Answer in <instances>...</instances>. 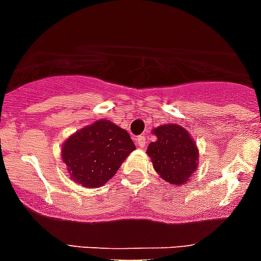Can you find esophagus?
<instances>
[{
    "label": "esophagus",
    "instance_id": "esophagus-1",
    "mask_svg": "<svg viewBox=\"0 0 261 261\" xmlns=\"http://www.w3.org/2000/svg\"><path fill=\"white\" fill-rule=\"evenodd\" d=\"M137 144H138V147H146V144H147V141H146V137L144 135H141V137H138L137 139Z\"/></svg>",
    "mask_w": 261,
    "mask_h": 261
}]
</instances>
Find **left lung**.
Instances as JSON below:
<instances>
[{
  "mask_svg": "<svg viewBox=\"0 0 261 261\" xmlns=\"http://www.w3.org/2000/svg\"><path fill=\"white\" fill-rule=\"evenodd\" d=\"M156 141L148 144L147 154L155 171L170 185L188 181L198 168V147L187 130L179 124H166L154 130Z\"/></svg>",
  "mask_w": 261,
  "mask_h": 261,
  "instance_id": "left-lung-1",
  "label": "left lung"
}]
</instances>
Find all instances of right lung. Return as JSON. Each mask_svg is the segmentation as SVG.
<instances>
[{
	"label": "right lung",
	"instance_id": "add662e5",
	"mask_svg": "<svg viewBox=\"0 0 261 261\" xmlns=\"http://www.w3.org/2000/svg\"><path fill=\"white\" fill-rule=\"evenodd\" d=\"M134 150V142L126 130L100 119L67 138L62 159L73 180L85 187H100Z\"/></svg>",
	"mask_w": 261,
	"mask_h": 261
}]
</instances>
